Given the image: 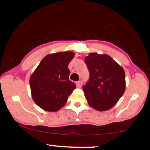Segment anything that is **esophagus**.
Listing matches in <instances>:
<instances>
[{
    "label": "esophagus",
    "instance_id": "34e87169",
    "mask_svg": "<svg viewBox=\"0 0 150 150\" xmlns=\"http://www.w3.org/2000/svg\"><path fill=\"white\" fill-rule=\"evenodd\" d=\"M76 85L77 87H79V88H80V87H82V80L77 81V83H76Z\"/></svg>",
    "mask_w": 150,
    "mask_h": 150
}]
</instances>
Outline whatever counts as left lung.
Instances as JSON below:
<instances>
[{
    "instance_id": "left-lung-1",
    "label": "left lung",
    "mask_w": 150,
    "mask_h": 150,
    "mask_svg": "<svg viewBox=\"0 0 150 150\" xmlns=\"http://www.w3.org/2000/svg\"><path fill=\"white\" fill-rule=\"evenodd\" d=\"M85 62L89 78L82 89L88 104L99 111L110 109L125 92L124 70L106 54L89 53Z\"/></svg>"
}]
</instances>
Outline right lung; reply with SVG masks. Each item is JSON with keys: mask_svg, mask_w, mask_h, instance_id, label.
<instances>
[{"mask_svg": "<svg viewBox=\"0 0 150 150\" xmlns=\"http://www.w3.org/2000/svg\"><path fill=\"white\" fill-rule=\"evenodd\" d=\"M74 56L71 51L47 55L31 75L32 99L45 111H58L76 88L75 84L69 80L68 67Z\"/></svg>", "mask_w": 150, "mask_h": 150, "instance_id": "right-lung-1", "label": "right lung"}]
</instances>
